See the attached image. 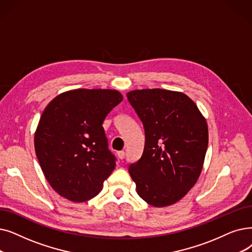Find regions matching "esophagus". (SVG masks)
<instances>
[{
	"label": "esophagus",
	"instance_id": "esophagus-1",
	"mask_svg": "<svg viewBox=\"0 0 252 252\" xmlns=\"http://www.w3.org/2000/svg\"><path fill=\"white\" fill-rule=\"evenodd\" d=\"M117 156H118V158L120 159H124L126 158V153H125V151H118L117 152Z\"/></svg>",
	"mask_w": 252,
	"mask_h": 252
}]
</instances>
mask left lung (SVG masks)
Segmentation results:
<instances>
[{"label": "left lung", "instance_id": "obj_1", "mask_svg": "<svg viewBox=\"0 0 252 252\" xmlns=\"http://www.w3.org/2000/svg\"><path fill=\"white\" fill-rule=\"evenodd\" d=\"M127 100L141 119L145 145L128 167L140 198L155 207L173 205L198 181L208 147V126L187 94L136 90Z\"/></svg>", "mask_w": 252, "mask_h": 252}]
</instances>
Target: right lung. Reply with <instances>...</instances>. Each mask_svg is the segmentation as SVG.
I'll return each mask as SVG.
<instances>
[{"label": "right lung", "mask_w": 252, "mask_h": 252, "mask_svg": "<svg viewBox=\"0 0 252 252\" xmlns=\"http://www.w3.org/2000/svg\"><path fill=\"white\" fill-rule=\"evenodd\" d=\"M123 101L115 90L79 89L59 94L43 111L35 151L50 187L72 202L93 199L115 169L103 123Z\"/></svg>", "instance_id": "obj_1"}]
</instances>
